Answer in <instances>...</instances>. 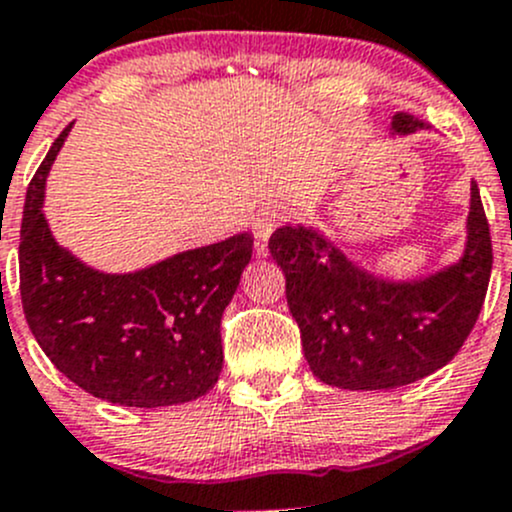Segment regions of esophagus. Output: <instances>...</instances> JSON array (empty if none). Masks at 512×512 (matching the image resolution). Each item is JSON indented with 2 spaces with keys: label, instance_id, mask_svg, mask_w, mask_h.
I'll use <instances>...</instances> for the list:
<instances>
[{
  "label": "esophagus",
  "instance_id": "1",
  "mask_svg": "<svg viewBox=\"0 0 512 512\" xmlns=\"http://www.w3.org/2000/svg\"><path fill=\"white\" fill-rule=\"evenodd\" d=\"M286 221V209L283 207H268L263 212H258L254 219H251V229H254V239H256V254L263 256L266 254V244L271 239L273 231Z\"/></svg>",
  "mask_w": 512,
  "mask_h": 512
}]
</instances>
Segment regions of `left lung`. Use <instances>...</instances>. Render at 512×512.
Wrapping results in <instances>:
<instances>
[{
	"mask_svg": "<svg viewBox=\"0 0 512 512\" xmlns=\"http://www.w3.org/2000/svg\"><path fill=\"white\" fill-rule=\"evenodd\" d=\"M407 113L392 135L424 130ZM286 273V298L305 360L320 382L340 389H394L429 377L456 357L476 325L491 281V229L471 182L466 249L451 266L394 281L357 266L313 226H281L268 241Z\"/></svg>",
	"mask_w": 512,
	"mask_h": 512,
	"instance_id": "left-lung-1",
	"label": "left lung"
}]
</instances>
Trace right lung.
Masks as SVG:
<instances>
[{
    "label": "right lung",
    "mask_w": 512,
    "mask_h": 512,
    "mask_svg": "<svg viewBox=\"0 0 512 512\" xmlns=\"http://www.w3.org/2000/svg\"><path fill=\"white\" fill-rule=\"evenodd\" d=\"M71 125L29 184L19 281L26 323L54 367L93 397L123 407H172L217 384L221 315L254 254L249 231L133 273H103L63 249L44 217L51 165Z\"/></svg>",
    "instance_id": "obj_1"
}]
</instances>
